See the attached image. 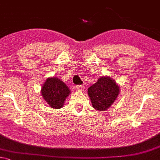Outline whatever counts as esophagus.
Returning a JSON list of instances; mask_svg holds the SVG:
<instances>
[{"label": "esophagus", "mask_w": 160, "mask_h": 160, "mask_svg": "<svg viewBox=\"0 0 160 160\" xmlns=\"http://www.w3.org/2000/svg\"><path fill=\"white\" fill-rule=\"evenodd\" d=\"M76 89H77L78 91H83L85 89V86L80 85H77L76 86Z\"/></svg>", "instance_id": "obj_1"}]
</instances>
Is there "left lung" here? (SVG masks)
<instances>
[{
  "label": "left lung",
  "instance_id": "1",
  "mask_svg": "<svg viewBox=\"0 0 160 160\" xmlns=\"http://www.w3.org/2000/svg\"><path fill=\"white\" fill-rule=\"evenodd\" d=\"M120 92V86L110 76L99 78L97 82L88 89L92 107L98 111H106L111 107Z\"/></svg>",
  "mask_w": 160,
  "mask_h": 160
}]
</instances>
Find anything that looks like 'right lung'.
<instances>
[{"mask_svg":"<svg viewBox=\"0 0 160 160\" xmlns=\"http://www.w3.org/2000/svg\"><path fill=\"white\" fill-rule=\"evenodd\" d=\"M40 92L49 106L53 109H60L63 107L71 90L59 78L52 77L48 78L45 81Z\"/></svg>","mask_w":160,"mask_h":160,"instance_id":"obj_1","label":"right lung"}]
</instances>
